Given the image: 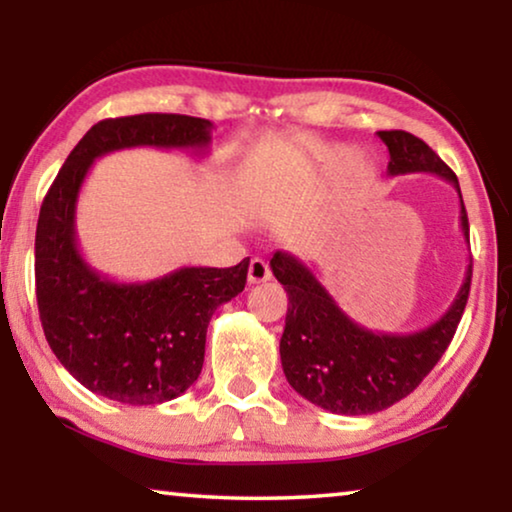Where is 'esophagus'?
<instances>
[{
    "mask_svg": "<svg viewBox=\"0 0 512 512\" xmlns=\"http://www.w3.org/2000/svg\"><path fill=\"white\" fill-rule=\"evenodd\" d=\"M249 284H261L270 279V265L263 261V258H251L249 263V272H247Z\"/></svg>",
    "mask_w": 512,
    "mask_h": 512,
    "instance_id": "esophagus-1",
    "label": "esophagus"
}]
</instances>
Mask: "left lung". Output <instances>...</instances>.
<instances>
[{
  "mask_svg": "<svg viewBox=\"0 0 512 512\" xmlns=\"http://www.w3.org/2000/svg\"><path fill=\"white\" fill-rule=\"evenodd\" d=\"M389 149L391 177L410 172H431L459 181L436 151L405 130L377 132ZM461 233L468 242V216L461 200ZM272 275L289 296L286 326L279 340V356L286 380L300 396L335 415H373L387 410L415 391L431 373L454 338L468 291L473 265L443 317L417 333H373L347 317L312 270L289 251L270 258Z\"/></svg>",
  "mask_w": 512,
  "mask_h": 512,
  "instance_id": "8db88e82",
  "label": "left lung"
}]
</instances>
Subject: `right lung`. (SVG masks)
<instances>
[{
    "mask_svg": "<svg viewBox=\"0 0 512 512\" xmlns=\"http://www.w3.org/2000/svg\"><path fill=\"white\" fill-rule=\"evenodd\" d=\"M212 123L181 114H139L95 123L48 188L34 240V279L44 335L58 361L97 396L158 405L184 394L205 361L216 307L247 284L249 258L233 268H179L121 284L90 268L76 244L83 179L111 151L156 146L205 153Z\"/></svg>",
    "mask_w": 512,
    "mask_h": 512,
    "instance_id": "obj_1",
    "label": "right lung"
}]
</instances>
